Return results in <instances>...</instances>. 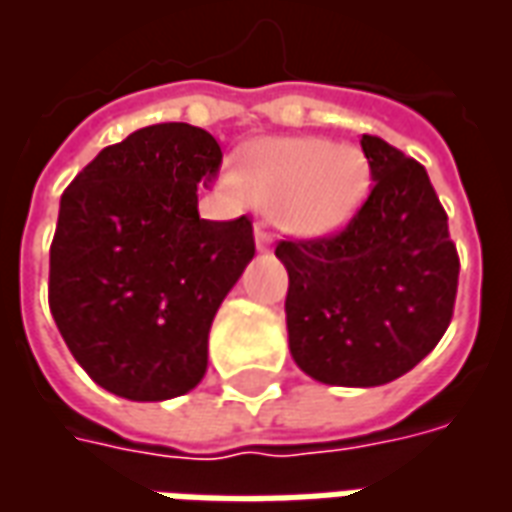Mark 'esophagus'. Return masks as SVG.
<instances>
[{"instance_id": "34e87169", "label": "esophagus", "mask_w": 512, "mask_h": 512, "mask_svg": "<svg viewBox=\"0 0 512 512\" xmlns=\"http://www.w3.org/2000/svg\"><path fill=\"white\" fill-rule=\"evenodd\" d=\"M271 241H274V238H271V233H268V230H266V224L257 222L255 224V244H257V249H260V252H266L268 246H271Z\"/></svg>"}]
</instances>
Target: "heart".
Masks as SVG:
<instances>
[{
	"label": "heart",
	"instance_id": "obj_1",
	"mask_svg": "<svg viewBox=\"0 0 512 512\" xmlns=\"http://www.w3.org/2000/svg\"><path fill=\"white\" fill-rule=\"evenodd\" d=\"M235 186L268 205L271 219L293 235L340 230L362 208L370 186L365 153L318 136H271L249 145L233 167Z\"/></svg>",
	"mask_w": 512,
	"mask_h": 512
}]
</instances>
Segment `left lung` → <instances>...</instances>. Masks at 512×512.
I'll list each match as a JSON object with an SVG mask.
<instances>
[{
    "label": "left lung",
    "instance_id": "8db88e82",
    "mask_svg": "<svg viewBox=\"0 0 512 512\" xmlns=\"http://www.w3.org/2000/svg\"><path fill=\"white\" fill-rule=\"evenodd\" d=\"M373 191L343 233L279 241L288 268L293 362L329 386L406 376L450 326L458 252L428 172L378 136H362Z\"/></svg>",
    "mask_w": 512,
    "mask_h": 512
}]
</instances>
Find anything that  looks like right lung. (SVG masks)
<instances>
[{
    "label": "right lung",
    "instance_id": "1",
    "mask_svg": "<svg viewBox=\"0 0 512 512\" xmlns=\"http://www.w3.org/2000/svg\"><path fill=\"white\" fill-rule=\"evenodd\" d=\"M222 147L189 123L139 128L104 147L60 200L49 307L84 373L106 392L153 403L208 370V332L255 257L252 222H208L197 183Z\"/></svg>",
    "mask_w": 512,
    "mask_h": 512
}]
</instances>
